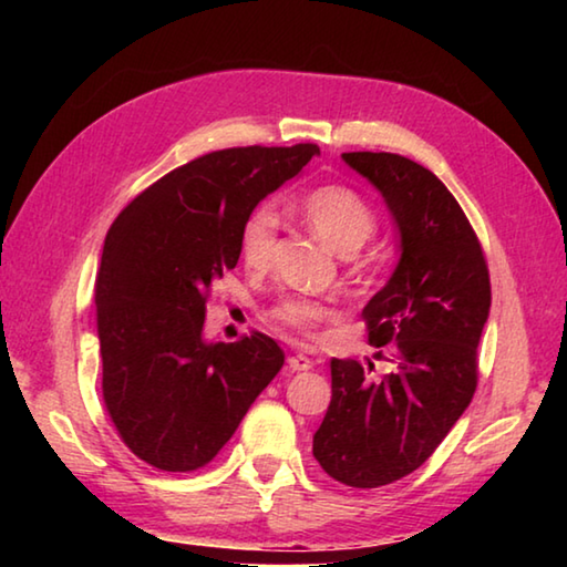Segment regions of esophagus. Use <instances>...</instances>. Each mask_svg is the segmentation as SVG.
<instances>
[{"label":"esophagus","instance_id":"34e87169","mask_svg":"<svg viewBox=\"0 0 567 567\" xmlns=\"http://www.w3.org/2000/svg\"><path fill=\"white\" fill-rule=\"evenodd\" d=\"M287 368H290L292 372L312 370V360L305 358V354H292V358H287Z\"/></svg>","mask_w":567,"mask_h":567}]
</instances>
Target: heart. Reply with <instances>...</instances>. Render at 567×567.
<instances>
[{
	"instance_id": "heart-1",
	"label": "heart",
	"mask_w": 567,
	"mask_h": 567,
	"mask_svg": "<svg viewBox=\"0 0 567 567\" xmlns=\"http://www.w3.org/2000/svg\"><path fill=\"white\" fill-rule=\"evenodd\" d=\"M305 223L312 227L322 243H328L334 252L340 255H354L358 249L368 243L375 233V215L368 207V203L342 185H324L312 192H307L300 203ZM277 229H280V219L272 207H257L252 215L245 219L243 233H239V260L245 267L255 272H262L270 267L277 243ZM330 310L318 300L310 297H285V300L275 307L272 318L282 328L312 334L322 320H328Z\"/></svg>"
}]
</instances>
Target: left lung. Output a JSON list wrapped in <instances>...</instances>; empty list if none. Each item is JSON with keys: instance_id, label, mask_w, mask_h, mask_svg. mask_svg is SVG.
<instances>
[{"instance_id": "1", "label": "left lung", "mask_w": 567, "mask_h": 567, "mask_svg": "<svg viewBox=\"0 0 567 567\" xmlns=\"http://www.w3.org/2000/svg\"><path fill=\"white\" fill-rule=\"evenodd\" d=\"M342 159L380 192L400 235L395 270L362 310L370 344L395 342V370L370 380L358 360H330L332 400L312 455L338 483L380 487L425 463L473 400L491 275L433 172L390 152Z\"/></svg>"}]
</instances>
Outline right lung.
Returning <instances> with one entry per match:
<instances>
[{
    "label": "right lung",
    "instance_id": "1",
    "mask_svg": "<svg viewBox=\"0 0 567 567\" xmlns=\"http://www.w3.org/2000/svg\"><path fill=\"white\" fill-rule=\"evenodd\" d=\"M315 155V145L209 152L112 223L94 290L102 395L124 445L147 465H207L285 364L262 332L207 340V295L235 270L245 219Z\"/></svg>",
    "mask_w": 567,
    "mask_h": 567
}]
</instances>
